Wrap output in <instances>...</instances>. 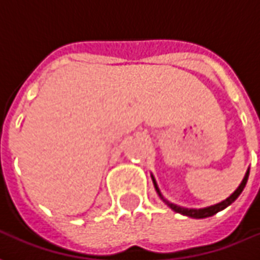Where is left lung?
<instances>
[{
  "mask_svg": "<svg viewBox=\"0 0 260 260\" xmlns=\"http://www.w3.org/2000/svg\"><path fill=\"white\" fill-rule=\"evenodd\" d=\"M248 177H249V170L246 171L245 177H244V180H242V182H241V185L237 188V191L233 193V195L230 196V198H227L225 201L220 202V203H217V205H214V206H209V207H205V209H184V207H180L177 206V205H173V203H170L169 201H166L163 198V195L160 193V191H158V186L157 184H156V181H154V178L152 177L153 180V184H154V188H156V191H157L158 196L163 199L167 205H169L174 212L177 213H181V214H184V216H188V217H193V218H205V217H210V216H213V214H216V213H218L220 210H223V209H225L227 206H230L233 202L238 198V196L241 195V192L244 191V188H245L246 185V181H248Z\"/></svg>",
  "mask_w": 260,
  "mask_h": 260,
  "instance_id": "8db88e82",
  "label": "left lung"
}]
</instances>
